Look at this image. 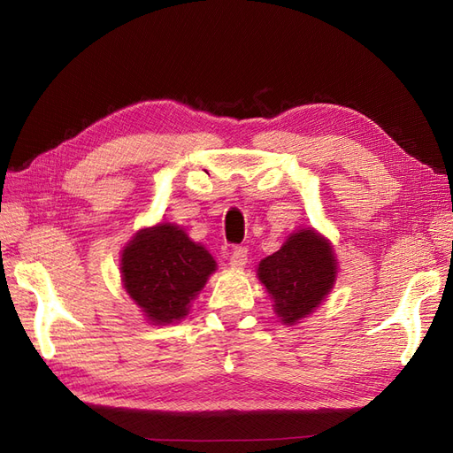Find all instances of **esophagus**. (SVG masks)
I'll list each match as a JSON object with an SVG mask.
<instances>
[{
  "label": "esophagus",
  "instance_id": "obj_1",
  "mask_svg": "<svg viewBox=\"0 0 453 453\" xmlns=\"http://www.w3.org/2000/svg\"><path fill=\"white\" fill-rule=\"evenodd\" d=\"M245 263H248V248H242V245H238V248L230 251V266L242 268V266H245Z\"/></svg>",
  "mask_w": 453,
  "mask_h": 453
}]
</instances>
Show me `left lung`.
Masks as SVG:
<instances>
[{
	"mask_svg": "<svg viewBox=\"0 0 453 453\" xmlns=\"http://www.w3.org/2000/svg\"><path fill=\"white\" fill-rule=\"evenodd\" d=\"M336 257L313 228L298 230L281 250L260 260L258 280L273 298L278 318L293 325L318 308L336 281Z\"/></svg>",
	"mask_w": 453,
	"mask_h": 453,
	"instance_id": "8db88e82",
	"label": "left lung"
}]
</instances>
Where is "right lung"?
I'll list each match as a JSON object with an SVG mask.
<instances>
[{
	"label": "right lung",
	"mask_w": 453,
	"mask_h": 453,
	"mask_svg": "<svg viewBox=\"0 0 453 453\" xmlns=\"http://www.w3.org/2000/svg\"><path fill=\"white\" fill-rule=\"evenodd\" d=\"M215 268L208 250L172 223L140 230L120 257L122 285L155 325L183 319Z\"/></svg>",
	"instance_id": "add662e5"
}]
</instances>
